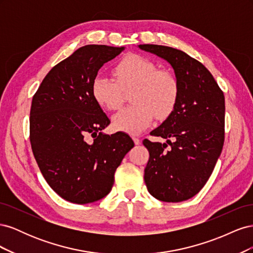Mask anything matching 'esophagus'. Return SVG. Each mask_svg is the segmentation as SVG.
Instances as JSON below:
<instances>
[{
    "label": "esophagus",
    "mask_w": 253,
    "mask_h": 253,
    "mask_svg": "<svg viewBox=\"0 0 253 253\" xmlns=\"http://www.w3.org/2000/svg\"><path fill=\"white\" fill-rule=\"evenodd\" d=\"M133 140H134V143H135L136 145L140 144V142H141V140L138 138V137H133Z\"/></svg>",
    "instance_id": "34e87169"
}]
</instances>
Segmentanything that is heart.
<instances>
[{
	"label": "heart",
	"mask_w": 253,
	"mask_h": 253,
	"mask_svg": "<svg viewBox=\"0 0 253 253\" xmlns=\"http://www.w3.org/2000/svg\"><path fill=\"white\" fill-rule=\"evenodd\" d=\"M117 82L105 75H97L91 83V95L101 108L116 111L122 104V87L135 85L133 104L113 117L115 129L138 134L148 127L155 116L166 119L173 112L178 98V82L170 72L157 70L156 64L137 53L121 58L114 66Z\"/></svg>",
	"instance_id": "heart-1"
}]
</instances>
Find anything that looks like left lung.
<instances>
[{
    "instance_id": "left-lung-1",
    "label": "left lung",
    "mask_w": 253,
    "mask_h": 253,
    "mask_svg": "<svg viewBox=\"0 0 253 253\" xmlns=\"http://www.w3.org/2000/svg\"><path fill=\"white\" fill-rule=\"evenodd\" d=\"M138 47L168 61L179 88L173 112L151 132L167 142L142 141L150 153L144 182L159 201H187L208 181L223 150L224 93L211 73L186 52L154 44Z\"/></svg>"
}]
</instances>
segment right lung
Wrapping results in <instances>:
<instances>
[{"label":"right lung","instance_id":"obj_1","mask_svg":"<svg viewBox=\"0 0 253 253\" xmlns=\"http://www.w3.org/2000/svg\"><path fill=\"white\" fill-rule=\"evenodd\" d=\"M124 49L80 47L51 68L33 97L34 156L50 188L67 202L83 205L108 195L116 169L134 147L126 133L101 132L111 121L91 95L98 71Z\"/></svg>","mask_w":253,"mask_h":253}]
</instances>
